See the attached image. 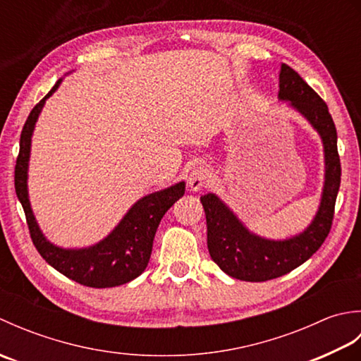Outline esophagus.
<instances>
[{"mask_svg": "<svg viewBox=\"0 0 361 361\" xmlns=\"http://www.w3.org/2000/svg\"><path fill=\"white\" fill-rule=\"evenodd\" d=\"M209 181H211V171L208 167L200 166L190 172L188 185L192 192H198V190L203 189L206 185H209Z\"/></svg>", "mask_w": 361, "mask_h": 361, "instance_id": "34e87169", "label": "esophagus"}]
</instances>
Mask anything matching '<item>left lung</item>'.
I'll list each match as a JSON object with an SVG mask.
<instances>
[{"label":"left lung","instance_id":"obj_1","mask_svg":"<svg viewBox=\"0 0 361 361\" xmlns=\"http://www.w3.org/2000/svg\"><path fill=\"white\" fill-rule=\"evenodd\" d=\"M278 97L281 101H288L323 140L326 163L323 195L317 216L307 229L286 240H270L250 233L217 195L206 194L200 197L206 214L211 259L221 271L240 281L264 282L295 270L318 251L332 228L341 181L334 119L326 102L315 90L286 63L281 65Z\"/></svg>","mask_w":361,"mask_h":361}]
</instances>
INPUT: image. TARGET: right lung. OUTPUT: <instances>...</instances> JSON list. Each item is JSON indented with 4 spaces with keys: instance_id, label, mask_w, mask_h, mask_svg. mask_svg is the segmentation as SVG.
<instances>
[{
    "instance_id": "right-lung-1",
    "label": "right lung",
    "mask_w": 361,
    "mask_h": 361,
    "mask_svg": "<svg viewBox=\"0 0 361 361\" xmlns=\"http://www.w3.org/2000/svg\"><path fill=\"white\" fill-rule=\"evenodd\" d=\"M56 85L38 102L25 122L20 136V153L15 164V192L25 209L27 228L37 251L51 267L82 286L93 288H109L127 283L137 278L149 264L153 237L161 219L167 209L185 195V181L158 190L137 200L122 219L118 226L104 240L90 248L65 250L56 247L38 228L30 209L27 197V166L30 155V136L46 99L52 96L60 85Z\"/></svg>"
}]
</instances>
